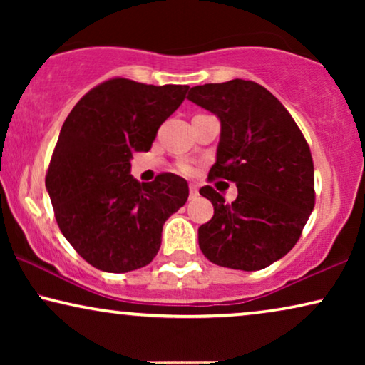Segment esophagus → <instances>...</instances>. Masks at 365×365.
<instances>
[{"label": "esophagus", "mask_w": 365, "mask_h": 365, "mask_svg": "<svg viewBox=\"0 0 365 365\" xmlns=\"http://www.w3.org/2000/svg\"><path fill=\"white\" fill-rule=\"evenodd\" d=\"M197 194H199V191H197L196 184H189V199L197 197Z\"/></svg>", "instance_id": "1"}]
</instances>
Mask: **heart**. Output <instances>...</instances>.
I'll return each instance as SVG.
<instances>
[{"label": "heart", "instance_id": "b5f03b06", "mask_svg": "<svg viewBox=\"0 0 365 365\" xmlns=\"http://www.w3.org/2000/svg\"><path fill=\"white\" fill-rule=\"evenodd\" d=\"M181 171H182V173H186V174H189V173H191V168H189L187 164H182V166H181Z\"/></svg>", "mask_w": 365, "mask_h": 365}]
</instances>
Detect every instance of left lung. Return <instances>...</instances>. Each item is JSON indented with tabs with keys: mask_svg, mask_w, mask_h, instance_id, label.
Segmentation results:
<instances>
[{
	"mask_svg": "<svg viewBox=\"0 0 365 365\" xmlns=\"http://www.w3.org/2000/svg\"><path fill=\"white\" fill-rule=\"evenodd\" d=\"M187 99L221 123L216 164L209 179L236 182L227 204L211 186L199 194L214 216L197 231L209 261L259 271L294 247L314 209V164L301 129L276 96L254 81L194 86Z\"/></svg>",
	"mask_w": 365,
	"mask_h": 365,
	"instance_id": "obj_1",
	"label": "left lung"
}]
</instances>
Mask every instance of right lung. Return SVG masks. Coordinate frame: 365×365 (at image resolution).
<instances>
[{
  "mask_svg": "<svg viewBox=\"0 0 365 365\" xmlns=\"http://www.w3.org/2000/svg\"><path fill=\"white\" fill-rule=\"evenodd\" d=\"M187 89L109 79L79 99L64 121L46 191L63 236L96 269L121 274L148 266L161 247L164 222L186 204L182 178L168 173L139 182L131 159L151 149Z\"/></svg>",
  "mask_w": 365,
  "mask_h": 365,
  "instance_id": "1",
  "label": "right lung"
}]
</instances>
